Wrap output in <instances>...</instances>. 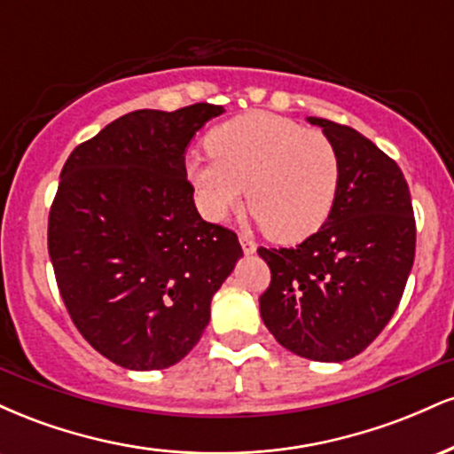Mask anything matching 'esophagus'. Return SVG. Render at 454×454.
<instances>
[{"label": "esophagus", "instance_id": "obj_1", "mask_svg": "<svg viewBox=\"0 0 454 454\" xmlns=\"http://www.w3.org/2000/svg\"><path fill=\"white\" fill-rule=\"evenodd\" d=\"M239 241H241V247H243L245 254H254V252H256V243H254L249 237H245V234H241V237H239Z\"/></svg>", "mask_w": 454, "mask_h": 454}]
</instances>
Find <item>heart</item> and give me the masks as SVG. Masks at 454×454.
Masks as SVG:
<instances>
[{"label":"heart","instance_id":"heart-1","mask_svg":"<svg viewBox=\"0 0 454 454\" xmlns=\"http://www.w3.org/2000/svg\"><path fill=\"white\" fill-rule=\"evenodd\" d=\"M213 160H194L187 176L198 205L223 222L243 202L264 234L278 243H301L325 226L335 207L341 160L320 129H307L273 113H247L207 137Z\"/></svg>","mask_w":454,"mask_h":454}]
</instances>
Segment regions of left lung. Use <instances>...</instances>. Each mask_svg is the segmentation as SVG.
I'll return each instance as SVG.
<instances>
[{"instance_id":"8db88e82","label":"left lung","mask_w":454,"mask_h":454,"mask_svg":"<svg viewBox=\"0 0 454 454\" xmlns=\"http://www.w3.org/2000/svg\"><path fill=\"white\" fill-rule=\"evenodd\" d=\"M335 143V207L296 247H258L270 284L260 316L286 350L322 363L361 354L388 325L414 264L416 220L397 161L356 129L309 117Z\"/></svg>"}]
</instances>
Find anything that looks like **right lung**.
<instances>
[{
  "mask_svg": "<svg viewBox=\"0 0 454 454\" xmlns=\"http://www.w3.org/2000/svg\"><path fill=\"white\" fill-rule=\"evenodd\" d=\"M223 108L134 111L81 143L49 213L57 288L82 337L134 372L179 363L243 256L231 228L194 205L185 147Z\"/></svg>",
  "mask_w": 454,
  "mask_h": 454,
  "instance_id": "obj_1",
  "label": "right lung"
}]
</instances>
